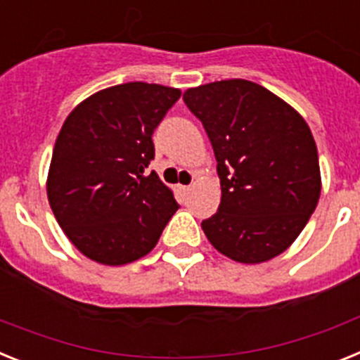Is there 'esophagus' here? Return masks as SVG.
<instances>
[{
  "mask_svg": "<svg viewBox=\"0 0 360 360\" xmlns=\"http://www.w3.org/2000/svg\"><path fill=\"white\" fill-rule=\"evenodd\" d=\"M181 192H183V193L192 192V184H188V186H181Z\"/></svg>",
  "mask_w": 360,
  "mask_h": 360,
  "instance_id": "1",
  "label": "esophagus"
}]
</instances>
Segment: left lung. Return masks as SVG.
I'll return each mask as SVG.
<instances>
[{"label": "left lung", "instance_id": "left-lung-1", "mask_svg": "<svg viewBox=\"0 0 360 360\" xmlns=\"http://www.w3.org/2000/svg\"><path fill=\"white\" fill-rule=\"evenodd\" d=\"M183 99L210 137L221 205L201 223L217 252L259 264L290 248L321 195L315 139L302 115L264 86L224 79Z\"/></svg>", "mask_w": 360, "mask_h": 360}]
</instances>
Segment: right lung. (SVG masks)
<instances>
[{
  "label": "right lung",
  "instance_id": "add662e5",
  "mask_svg": "<svg viewBox=\"0 0 360 360\" xmlns=\"http://www.w3.org/2000/svg\"><path fill=\"white\" fill-rule=\"evenodd\" d=\"M179 98V89L134 81L92 94L65 120L46 195L85 257L106 266L145 257L179 208L158 174H146L152 134Z\"/></svg>",
  "mask_w": 360,
  "mask_h": 360
}]
</instances>
